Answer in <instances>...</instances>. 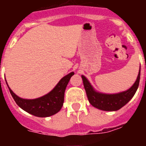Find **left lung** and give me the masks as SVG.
Wrapping results in <instances>:
<instances>
[{
  "label": "left lung",
  "instance_id": "obj_1",
  "mask_svg": "<svg viewBox=\"0 0 146 146\" xmlns=\"http://www.w3.org/2000/svg\"><path fill=\"white\" fill-rule=\"evenodd\" d=\"M81 77L88 101L92 106L104 111H116L127 104L136 93L140 82V69L133 86L127 91L118 94H108L98 92L95 91L85 76L82 75Z\"/></svg>",
  "mask_w": 146,
  "mask_h": 146
}]
</instances>
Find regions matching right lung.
<instances>
[{
	"label": "right lung",
	"mask_w": 146,
	"mask_h": 146,
	"mask_svg": "<svg viewBox=\"0 0 146 146\" xmlns=\"http://www.w3.org/2000/svg\"><path fill=\"white\" fill-rule=\"evenodd\" d=\"M74 74V72H71L64 76L50 92L42 97L34 99H25L19 97L9 87L6 80V82L9 89L10 94L18 106L30 114L44 118L53 115L60 111L64 104L66 88L72 76Z\"/></svg>",
	"instance_id": "add662e5"
}]
</instances>
